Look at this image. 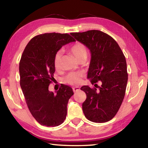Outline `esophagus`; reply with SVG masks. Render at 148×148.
Masks as SVG:
<instances>
[{
	"mask_svg": "<svg viewBox=\"0 0 148 148\" xmlns=\"http://www.w3.org/2000/svg\"><path fill=\"white\" fill-rule=\"evenodd\" d=\"M72 89H73L74 92H77V91H79L80 88L79 87H73V88H72Z\"/></svg>",
	"mask_w": 148,
	"mask_h": 148,
	"instance_id": "1",
	"label": "esophagus"
}]
</instances>
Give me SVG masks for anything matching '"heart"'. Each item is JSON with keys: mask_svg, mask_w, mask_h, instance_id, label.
<instances>
[{"mask_svg": "<svg viewBox=\"0 0 148 148\" xmlns=\"http://www.w3.org/2000/svg\"><path fill=\"white\" fill-rule=\"evenodd\" d=\"M71 51L78 60L82 57H87V47L84 44L76 42L71 47ZM62 55L61 50H59L56 53L54 58V65L56 69H59L61 64V60ZM64 81L66 83L71 85L79 84L82 81V74L79 72H71L64 77Z\"/></svg>", "mask_w": 148, "mask_h": 148, "instance_id": "heart-1", "label": "heart"}]
</instances>
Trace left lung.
Here are the masks:
<instances>
[{
  "mask_svg": "<svg viewBox=\"0 0 148 148\" xmlns=\"http://www.w3.org/2000/svg\"><path fill=\"white\" fill-rule=\"evenodd\" d=\"M71 34L84 44L91 53L87 78L92 84L102 82L99 91L88 86L81 87L87 95L82 104L84 114L92 122L108 121L116 116L121 106L128 81L123 53L113 38L98 30Z\"/></svg>",
  "mask_w": 148,
  "mask_h": 148,
  "instance_id": "1",
  "label": "left lung"
}]
</instances>
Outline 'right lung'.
Here are the masks:
<instances>
[{
  "label": "right lung",
  "mask_w": 148,
  "mask_h": 148,
  "mask_svg": "<svg viewBox=\"0 0 148 148\" xmlns=\"http://www.w3.org/2000/svg\"><path fill=\"white\" fill-rule=\"evenodd\" d=\"M73 42L76 40L66 33L40 34L30 40L22 54L20 86L30 112L42 125L56 127L66 119L67 104L73 91L62 85L54 93L49 91V85L54 80L56 53L62 46Z\"/></svg>",
  "instance_id": "1"
}]
</instances>
